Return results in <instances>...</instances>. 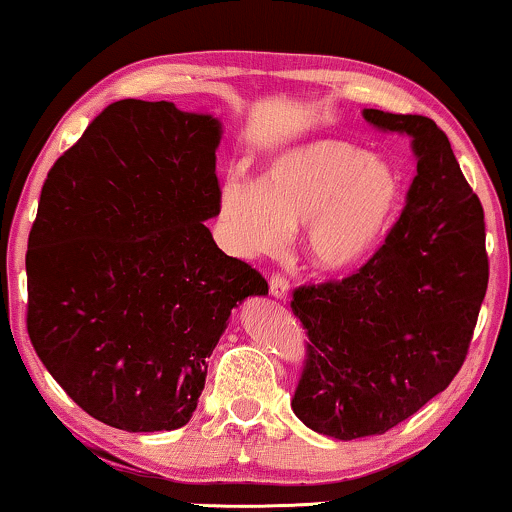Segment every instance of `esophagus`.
<instances>
[{
  "instance_id": "esophagus-1",
  "label": "esophagus",
  "mask_w": 512,
  "mask_h": 512,
  "mask_svg": "<svg viewBox=\"0 0 512 512\" xmlns=\"http://www.w3.org/2000/svg\"><path fill=\"white\" fill-rule=\"evenodd\" d=\"M269 293H272L276 301H286L289 298V281L284 276H272L269 279Z\"/></svg>"
}]
</instances>
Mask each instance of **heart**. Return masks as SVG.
<instances>
[{"label":"heart","mask_w":512,"mask_h":512,"mask_svg":"<svg viewBox=\"0 0 512 512\" xmlns=\"http://www.w3.org/2000/svg\"><path fill=\"white\" fill-rule=\"evenodd\" d=\"M402 190L387 158L342 139H313L269 158L260 180H223L216 216L223 245L240 260L279 255L301 226L305 257L325 272H346L390 231Z\"/></svg>","instance_id":"1"}]
</instances>
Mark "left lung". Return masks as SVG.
I'll return each instance as SVG.
<instances>
[{"label": "left lung", "mask_w": 512, "mask_h": 512, "mask_svg": "<svg viewBox=\"0 0 512 512\" xmlns=\"http://www.w3.org/2000/svg\"><path fill=\"white\" fill-rule=\"evenodd\" d=\"M416 158L404 211L356 274L301 286L291 308L308 330L293 414L337 440L380 436L452 383L489 284L484 209L431 117L366 108Z\"/></svg>", "instance_id": "1"}]
</instances>
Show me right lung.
Returning a JSON list of instances; mask_svg holds the SVG:
<instances>
[{"instance_id":"1","label":"right lung","mask_w":512,"mask_h":512,"mask_svg":"<svg viewBox=\"0 0 512 512\" xmlns=\"http://www.w3.org/2000/svg\"><path fill=\"white\" fill-rule=\"evenodd\" d=\"M221 120L168 101L103 110L40 192L28 334L86 414L129 433L192 419L233 308L267 296L204 221L219 211Z\"/></svg>"}]
</instances>
